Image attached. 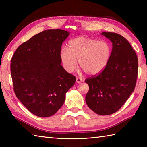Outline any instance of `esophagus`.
Here are the masks:
<instances>
[{
  "label": "esophagus",
  "mask_w": 147,
  "mask_h": 147,
  "mask_svg": "<svg viewBox=\"0 0 147 147\" xmlns=\"http://www.w3.org/2000/svg\"><path fill=\"white\" fill-rule=\"evenodd\" d=\"M76 82L78 83H82V82H83V80L81 78H76Z\"/></svg>",
  "instance_id": "esophagus-1"
}]
</instances>
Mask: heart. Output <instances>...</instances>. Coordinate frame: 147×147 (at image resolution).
<instances>
[{
    "instance_id": "obj_1",
    "label": "heart",
    "mask_w": 147,
    "mask_h": 147,
    "mask_svg": "<svg viewBox=\"0 0 147 147\" xmlns=\"http://www.w3.org/2000/svg\"><path fill=\"white\" fill-rule=\"evenodd\" d=\"M112 54L110 43L105 40L80 36L68 42L67 49L60 52L61 63L65 71L73 73L78 67L89 75L100 73L107 66Z\"/></svg>"
}]
</instances>
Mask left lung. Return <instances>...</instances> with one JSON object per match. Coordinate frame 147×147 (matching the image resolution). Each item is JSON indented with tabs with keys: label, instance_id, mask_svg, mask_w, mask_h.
<instances>
[{
	"label": "left lung",
	"instance_id": "1",
	"mask_svg": "<svg viewBox=\"0 0 147 147\" xmlns=\"http://www.w3.org/2000/svg\"><path fill=\"white\" fill-rule=\"evenodd\" d=\"M102 34L112 42L111 57L104 70L85 80L89 86L85 100L93 112L106 115L121 109L134 91L138 62L135 51L124 37L113 32Z\"/></svg>",
	"mask_w": 147,
	"mask_h": 147
}]
</instances>
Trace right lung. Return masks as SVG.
Returning a JSON list of instances; mask_svg holds the SVG:
<instances>
[{
	"mask_svg": "<svg viewBox=\"0 0 147 147\" xmlns=\"http://www.w3.org/2000/svg\"><path fill=\"white\" fill-rule=\"evenodd\" d=\"M69 35L60 29L47 30L22 43L11 61L16 96L38 117H49L63 105L76 77L61 65L60 52Z\"/></svg>",
	"mask_w": 147,
	"mask_h": 147,
	"instance_id": "add662e5",
	"label": "right lung"
}]
</instances>
